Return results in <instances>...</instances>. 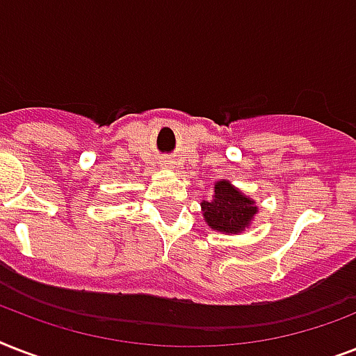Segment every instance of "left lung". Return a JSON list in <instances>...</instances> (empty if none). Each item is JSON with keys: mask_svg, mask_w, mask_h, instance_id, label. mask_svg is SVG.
Listing matches in <instances>:
<instances>
[{"mask_svg": "<svg viewBox=\"0 0 356 356\" xmlns=\"http://www.w3.org/2000/svg\"><path fill=\"white\" fill-rule=\"evenodd\" d=\"M257 207L242 192L233 188L227 181H220L214 186V200L203 201V216L207 223L216 231L238 233L242 231L251 218L254 216Z\"/></svg>", "mask_w": 356, "mask_h": 356, "instance_id": "1", "label": "left lung"}]
</instances>
